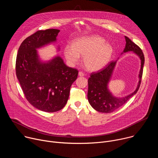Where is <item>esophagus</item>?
Instances as JSON below:
<instances>
[{
	"label": "esophagus",
	"instance_id": "34e87169",
	"mask_svg": "<svg viewBox=\"0 0 158 158\" xmlns=\"http://www.w3.org/2000/svg\"><path fill=\"white\" fill-rule=\"evenodd\" d=\"M79 76H84V73H82V71H79Z\"/></svg>",
	"mask_w": 158,
	"mask_h": 158
}]
</instances>
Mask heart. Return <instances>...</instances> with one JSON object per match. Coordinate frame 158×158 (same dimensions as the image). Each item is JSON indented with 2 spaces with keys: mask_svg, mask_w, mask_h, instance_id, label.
Returning <instances> with one entry per match:
<instances>
[{
  "mask_svg": "<svg viewBox=\"0 0 158 158\" xmlns=\"http://www.w3.org/2000/svg\"><path fill=\"white\" fill-rule=\"evenodd\" d=\"M106 40L98 35L83 37L75 39L73 46L64 49L66 59L71 63L79 60V55L84 57L85 68L89 71H98L106 66L110 60L114 49Z\"/></svg>",
  "mask_w": 158,
  "mask_h": 158,
  "instance_id": "obj_1",
  "label": "heart"
}]
</instances>
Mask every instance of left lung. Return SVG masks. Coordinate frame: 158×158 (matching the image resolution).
<instances>
[{"label": "left lung", "mask_w": 158, "mask_h": 158, "mask_svg": "<svg viewBox=\"0 0 158 158\" xmlns=\"http://www.w3.org/2000/svg\"><path fill=\"white\" fill-rule=\"evenodd\" d=\"M125 39L126 44L124 52L133 51L140 57L141 60L138 85L136 89L132 94L124 98H117L112 96L107 89V84L113 72L116 61H111L102 69L92 73L88 79V101L89 104L95 110L103 113L112 112L120 108L131 97L136 94L140 87L144 63V54L138 45L131 41L126 36H125Z\"/></svg>", "instance_id": "1"}]
</instances>
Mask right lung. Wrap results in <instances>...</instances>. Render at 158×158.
Returning a JSON list of instances; mask_svg holds the SVG:
<instances>
[{"label":"right lung","mask_w":158,"mask_h":158,"mask_svg":"<svg viewBox=\"0 0 158 158\" xmlns=\"http://www.w3.org/2000/svg\"><path fill=\"white\" fill-rule=\"evenodd\" d=\"M59 32L55 29L37 31L22 42L16 58V75L26 98L47 112L65 106L78 75L77 69L67 67L59 56L48 62L39 59L36 49L56 41Z\"/></svg>","instance_id":"right-lung-1"}]
</instances>
